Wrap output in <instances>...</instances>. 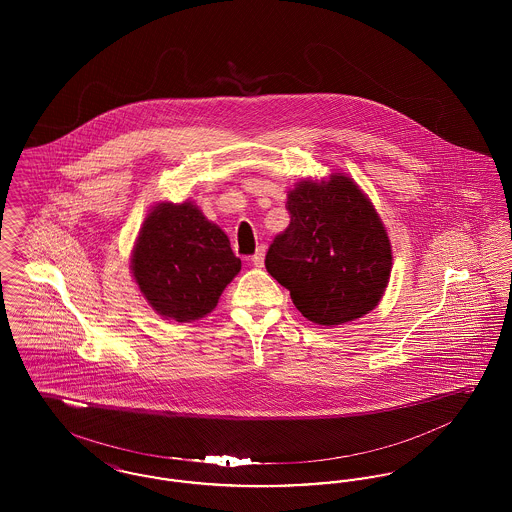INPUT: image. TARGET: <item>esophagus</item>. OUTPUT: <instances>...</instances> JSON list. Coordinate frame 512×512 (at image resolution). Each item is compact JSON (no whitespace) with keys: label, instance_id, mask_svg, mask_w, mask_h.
Wrapping results in <instances>:
<instances>
[{"label":"esophagus","instance_id":"1","mask_svg":"<svg viewBox=\"0 0 512 512\" xmlns=\"http://www.w3.org/2000/svg\"><path fill=\"white\" fill-rule=\"evenodd\" d=\"M265 245H259L257 247V251H255V255L251 257V263L255 265V267H263L265 265Z\"/></svg>","mask_w":512,"mask_h":512}]
</instances>
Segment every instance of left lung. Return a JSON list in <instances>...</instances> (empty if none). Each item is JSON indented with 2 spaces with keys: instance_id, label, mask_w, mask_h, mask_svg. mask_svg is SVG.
Segmentation results:
<instances>
[{
  "instance_id": "1",
  "label": "left lung",
  "mask_w": 512,
  "mask_h": 512,
  "mask_svg": "<svg viewBox=\"0 0 512 512\" xmlns=\"http://www.w3.org/2000/svg\"><path fill=\"white\" fill-rule=\"evenodd\" d=\"M290 224L268 247L265 267L311 322L343 324L372 311L388 286L384 224L345 174L301 182L288 194Z\"/></svg>"
}]
</instances>
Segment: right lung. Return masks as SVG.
<instances>
[{
	"label": "right lung",
	"mask_w": 512,
	"mask_h": 512,
	"mask_svg": "<svg viewBox=\"0 0 512 512\" xmlns=\"http://www.w3.org/2000/svg\"><path fill=\"white\" fill-rule=\"evenodd\" d=\"M228 236L192 203H161L140 230L132 274L163 317L192 322L211 313L240 272Z\"/></svg>",
	"instance_id": "obj_1"
}]
</instances>
